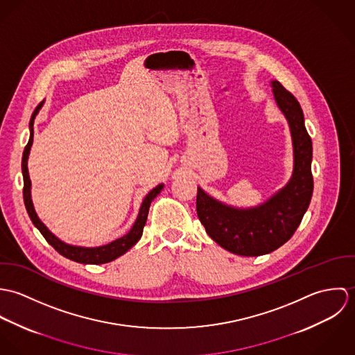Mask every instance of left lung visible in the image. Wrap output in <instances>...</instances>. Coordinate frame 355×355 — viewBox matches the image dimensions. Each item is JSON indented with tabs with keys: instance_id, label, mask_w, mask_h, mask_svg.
<instances>
[{
	"instance_id": "8db88e82",
	"label": "left lung",
	"mask_w": 355,
	"mask_h": 355,
	"mask_svg": "<svg viewBox=\"0 0 355 355\" xmlns=\"http://www.w3.org/2000/svg\"><path fill=\"white\" fill-rule=\"evenodd\" d=\"M275 100L288 120L294 146V173L288 184L253 209H235L209 197L198 187L197 213L207 235L223 249L245 257L270 253L300 227L313 194L311 138L297 98L280 82H272Z\"/></svg>"
}]
</instances>
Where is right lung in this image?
Wrapping results in <instances>:
<instances>
[{
    "label": "right lung",
    "mask_w": 355,
    "mask_h": 355,
    "mask_svg": "<svg viewBox=\"0 0 355 355\" xmlns=\"http://www.w3.org/2000/svg\"><path fill=\"white\" fill-rule=\"evenodd\" d=\"M42 103H44V101L41 102L35 107V110H34V113L31 116V120H30V141H28L27 146L24 148L23 159H21V171H23V182H24V186H23V200H24L27 213H28L33 224L40 230V232L44 235L46 242L54 248L55 252H58L61 255H64L65 258L72 259L75 262H80V263H94V265L110 262V261L116 259L117 257L127 253L141 239L142 232H144V227H145L146 220H148L150 203L161 193L164 184H158L155 189H153L152 191L146 196V198L144 200L142 206L139 209V214L137 217L135 224L132 225L131 231L127 235H124L123 238L116 239V241L110 242L109 245H105V246H101V248H93V249L71 246V245H67V243L61 242L60 239H57L51 234V231L45 227V224L38 218V216H37V213L34 210L33 201H31V193H30L31 180H30V176H28V169H27V159H28V154H30V149H31V145H33V137H34L33 124H34V119H35L37 113L40 112Z\"/></svg>",
    "instance_id": "right-lung-1"
}]
</instances>
